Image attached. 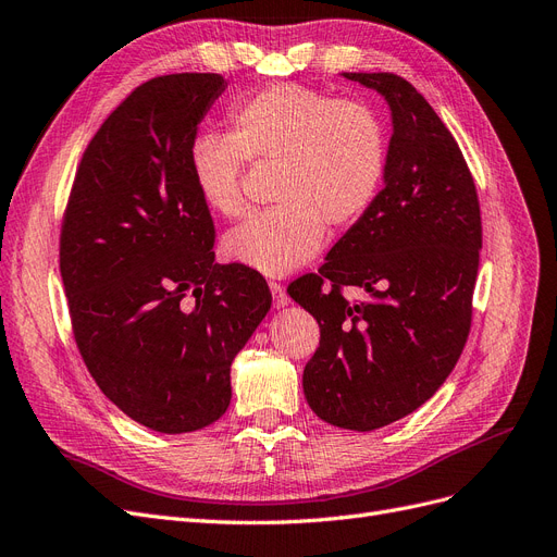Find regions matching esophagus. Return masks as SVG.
Masks as SVG:
<instances>
[{
	"label": "esophagus",
	"instance_id": "esophagus-1",
	"mask_svg": "<svg viewBox=\"0 0 557 557\" xmlns=\"http://www.w3.org/2000/svg\"><path fill=\"white\" fill-rule=\"evenodd\" d=\"M268 286H271V294H273V305L277 307V310H280V307H286V305H289V296H286V292H284V286H282V284H277V282H271V284H268Z\"/></svg>",
	"mask_w": 557,
	"mask_h": 557
}]
</instances>
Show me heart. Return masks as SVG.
<instances>
[{"label": "heart", "instance_id": "heart-1", "mask_svg": "<svg viewBox=\"0 0 557 557\" xmlns=\"http://www.w3.org/2000/svg\"><path fill=\"white\" fill-rule=\"evenodd\" d=\"M232 135H199L190 172L201 201L222 218L247 209L245 160L277 162L273 201L224 238L230 259L280 277L310 261L325 226H354L376 201L387 170V137L379 112L362 100L273 85L230 112Z\"/></svg>", "mask_w": 557, "mask_h": 557}]
</instances>
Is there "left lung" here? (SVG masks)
<instances>
[{
    "label": "left lung",
    "mask_w": 557,
    "mask_h": 557,
    "mask_svg": "<svg viewBox=\"0 0 557 557\" xmlns=\"http://www.w3.org/2000/svg\"><path fill=\"white\" fill-rule=\"evenodd\" d=\"M383 96L393 119L376 201L289 284L321 342L302 372L310 408L351 431L413 413L455 369L470 331L482 218L459 144L422 94L393 73H344ZM344 285L366 298L348 304Z\"/></svg>",
    "instance_id": "left-lung-1"
}]
</instances>
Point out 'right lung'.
<instances>
[{
  "mask_svg": "<svg viewBox=\"0 0 557 557\" xmlns=\"http://www.w3.org/2000/svg\"><path fill=\"white\" fill-rule=\"evenodd\" d=\"M224 89L218 73L144 82L89 141L61 224L82 360L102 395L160 434L224 416L232 362L273 300L252 268L215 263L190 172L199 123Z\"/></svg>",
  "mask_w": 557,
  "mask_h": 557,
  "instance_id": "right-lung-1",
  "label": "right lung"
}]
</instances>
